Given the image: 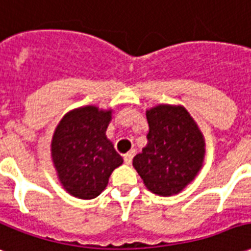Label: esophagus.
<instances>
[{
  "instance_id": "obj_1",
  "label": "esophagus",
  "mask_w": 251,
  "mask_h": 251,
  "mask_svg": "<svg viewBox=\"0 0 251 251\" xmlns=\"http://www.w3.org/2000/svg\"><path fill=\"white\" fill-rule=\"evenodd\" d=\"M134 154H135V150H130L129 153H126L125 155H124V161H125L126 165H130L131 159H133V157H134Z\"/></svg>"
}]
</instances>
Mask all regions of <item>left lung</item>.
<instances>
[{"instance_id": "1", "label": "left lung", "mask_w": 251, "mask_h": 251, "mask_svg": "<svg viewBox=\"0 0 251 251\" xmlns=\"http://www.w3.org/2000/svg\"><path fill=\"white\" fill-rule=\"evenodd\" d=\"M148 145L133 158L145 186L162 197L181 193L205 161V137L181 105L162 103L146 110Z\"/></svg>"}]
</instances>
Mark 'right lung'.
<instances>
[{
    "mask_svg": "<svg viewBox=\"0 0 251 251\" xmlns=\"http://www.w3.org/2000/svg\"><path fill=\"white\" fill-rule=\"evenodd\" d=\"M113 110L94 105L66 113L51 138L50 153L59 182L70 196L93 200L107 186L109 177L124 159L106 130Z\"/></svg>",
    "mask_w": 251,
    "mask_h": 251,
    "instance_id": "1",
    "label": "right lung"
}]
</instances>
